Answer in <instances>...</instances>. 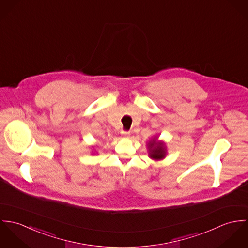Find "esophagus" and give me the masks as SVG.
<instances>
[{
  "label": "esophagus",
  "mask_w": 248,
  "mask_h": 248,
  "mask_svg": "<svg viewBox=\"0 0 248 248\" xmlns=\"http://www.w3.org/2000/svg\"><path fill=\"white\" fill-rule=\"evenodd\" d=\"M121 133H122V134H123V136H124V137L128 138V137H129V136H130V134H129V132H127V131H122V132H121Z\"/></svg>",
  "instance_id": "1"
}]
</instances>
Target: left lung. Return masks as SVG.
I'll use <instances>...</instances> for the list:
<instances>
[{
    "instance_id": "left-lung-1",
    "label": "left lung",
    "mask_w": 248,
    "mask_h": 248,
    "mask_svg": "<svg viewBox=\"0 0 248 248\" xmlns=\"http://www.w3.org/2000/svg\"><path fill=\"white\" fill-rule=\"evenodd\" d=\"M147 149L149 157L155 161L163 160L166 156L165 143L163 140H159L157 136L147 142Z\"/></svg>"
}]
</instances>
